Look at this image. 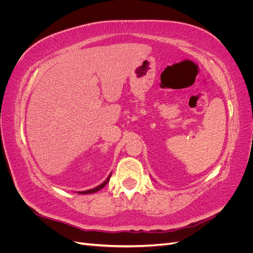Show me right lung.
I'll use <instances>...</instances> for the list:
<instances>
[{
	"label": "right lung",
	"instance_id": "add662e5",
	"mask_svg": "<svg viewBox=\"0 0 253 253\" xmlns=\"http://www.w3.org/2000/svg\"><path fill=\"white\" fill-rule=\"evenodd\" d=\"M111 175H112V173L109 175V177L106 178L101 185H99L98 187H96V188H94V189H90V190H86V191H80V192H78V193H80V194H90V193H95V192H97V191H99V190H101L106 183L109 182V180H110V178H111Z\"/></svg>",
	"mask_w": 253,
	"mask_h": 253
}]
</instances>
